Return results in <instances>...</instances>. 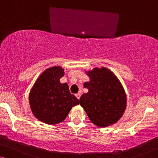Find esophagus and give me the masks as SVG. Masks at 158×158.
Masks as SVG:
<instances>
[{"instance_id":"obj_1","label":"esophagus","mask_w":158,"mask_h":158,"mask_svg":"<svg viewBox=\"0 0 158 158\" xmlns=\"http://www.w3.org/2000/svg\"><path fill=\"white\" fill-rule=\"evenodd\" d=\"M81 94H80V93H77V94H75V96H76V98L77 99H80V98H81Z\"/></svg>"}]
</instances>
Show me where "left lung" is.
<instances>
[{"label":"left lung","instance_id":"obj_1","mask_svg":"<svg viewBox=\"0 0 158 158\" xmlns=\"http://www.w3.org/2000/svg\"><path fill=\"white\" fill-rule=\"evenodd\" d=\"M90 81L83 86L88 89L80 98V104L93 124L106 127L115 124L124 113L127 96L117 77L109 69L95 68L86 72Z\"/></svg>","mask_w":158,"mask_h":158}]
</instances>
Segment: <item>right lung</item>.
I'll list each match as a JSON object with an SVG mask.
<instances>
[{"instance_id":"obj_1","label":"right lung","mask_w":158,"mask_h":158,"mask_svg":"<svg viewBox=\"0 0 158 158\" xmlns=\"http://www.w3.org/2000/svg\"><path fill=\"white\" fill-rule=\"evenodd\" d=\"M64 74L60 66L44 70L36 80L29 94V104L34 116L47 124L62 122L79 100L71 94L67 83L60 80Z\"/></svg>"}]
</instances>
